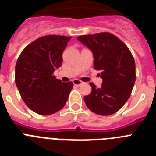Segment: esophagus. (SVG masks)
Wrapping results in <instances>:
<instances>
[{
    "label": "esophagus",
    "instance_id": "obj_1",
    "mask_svg": "<svg viewBox=\"0 0 156 156\" xmlns=\"http://www.w3.org/2000/svg\"><path fill=\"white\" fill-rule=\"evenodd\" d=\"M73 83L75 86H80L83 83V82L81 80H73Z\"/></svg>",
    "mask_w": 156,
    "mask_h": 156
}]
</instances>
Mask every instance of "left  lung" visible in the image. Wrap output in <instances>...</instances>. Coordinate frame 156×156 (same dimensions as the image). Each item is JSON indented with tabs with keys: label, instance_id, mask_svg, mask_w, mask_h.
Here are the masks:
<instances>
[{
	"label": "left lung",
	"instance_id": "left-lung-1",
	"mask_svg": "<svg viewBox=\"0 0 156 156\" xmlns=\"http://www.w3.org/2000/svg\"><path fill=\"white\" fill-rule=\"evenodd\" d=\"M77 39L92 51L94 68L100 70L103 80L99 88L90 83L92 90L83 98L85 104L98 115L114 114L126 102L134 85L135 62L131 52L110 33L83 35Z\"/></svg>",
	"mask_w": 156,
	"mask_h": 156
}]
</instances>
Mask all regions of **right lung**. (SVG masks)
<instances>
[{
  "instance_id": "obj_1",
  "label": "right lung",
  "mask_w": 156,
  "mask_h": 156,
  "mask_svg": "<svg viewBox=\"0 0 156 156\" xmlns=\"http://www.w3.org/2000/svg\"><path fill=\"white\" fill-rule=\"evenodd\" d=\"M72 37L48 35L27 45L16 65V84L27 107L43 115L61 110L73 87L53 75L62 64V55Z\"/></svg>"
}]
</instances>
